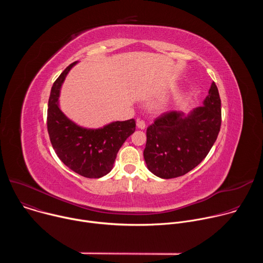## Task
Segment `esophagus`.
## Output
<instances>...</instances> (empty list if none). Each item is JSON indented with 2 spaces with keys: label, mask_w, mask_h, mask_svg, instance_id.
<instances>
[{
  "label": "esophagus",
  "mask_w": 263,
  "mask_h": 263,
  "mask_svg": "<svg viewBox=\"0 0 263 263\" xmlns=\"http://www.w3.org/2000/svg\"><path fill=\"white\" fill-rule=\"evenodd\" d=\"M136 126H137L138 129H141V130H142V129L145 128V123H144L143 120L137 119V121H136Z\"/></svg>",
  "instance_id": "esophagus-1"
}]
</instances>
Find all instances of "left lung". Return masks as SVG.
Masks as SVG:
<instances>
[{"label": "left lung", "mask_w": 263, "mask_h": 263, "mask_svg": "<svg viewBox=\"0 0 263 263\" xmlns=\"http://www.w3.org/2000/svg\"><path fill=\"white\" fill-rule=\"evenodd\" d=\"M220 124V98L212 82L203 106L187 117L180 111L165 112L147 127L143 151L147 168L162 179L191 172L208 155Z\"/></svg>", "instance_id": "1"}]
</instances>
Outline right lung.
<instances>
[{"instance_id":"right-lung-1","label":"right lung","mask_w":263,"mask_h":263,"mask_svg":"<svg viewBox=\"0 0 263 263\" xmlns=\"http://www.w3.org/2000/svg\"><path fill=\"white\" fill-rule=\"evenodd\" d=\"M69 64L54 82L48 105V132L59 159L71 171L85 178H101L114 166L125 140L135 131L133 119L111 123L101 129H84L69 121L58 107L60 86Z\"/></svg>"}]
</instances>
